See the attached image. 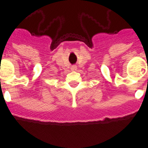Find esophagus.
<instances>
[{"instance_id":"1","label":"esophagus","mask_w":148,"mask_h":148,"mask_svg":"<svg viewBox=\"0 0 148 148\" xmlns=\"http://www.w3.org/2000/svg\"><path fill=\"white\" fill-rule=\"evenodd\" d=\"M71 70L73 71H76V70H77V66H73L71 67Z\"/></svg>"}]
</instances>
